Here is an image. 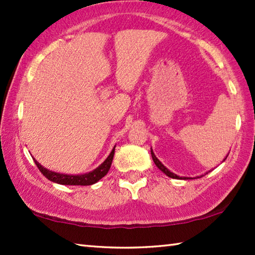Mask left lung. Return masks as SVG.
<instances>
[{
    "label": "left lung",
    "mask_w": 255,
    "mask_h": 255,
    "mask_svg": "<svg viewBox=\"0 0 255 255\" xmlns=\"http://www.w3.org/2000/svg\"><path fill=\"white\" fill-rule=\"evenodd\" d=\"M150 154H152V158H153V161H154V163H155V165H156L159 170H161L164 174H166L167 176H170V178H172V179H178V180H191V179H193V178H188V176H179V175H176L175 173H173V172H171L169 169H167V167H165L162 164V162L159 161V159L155 156V154H154V152H153V149L150 148ZM230 154V153H228ZM227 158V156L224 158V161H225V159ZM208 173V172H206L205 174H207ZM205 174H202V175H200V176H197V178H201V176H204Z\"/></svg>",
    "instance_id": "1"
}]
</instances>
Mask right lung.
Here are the masks:
<instances>
[{"label":"right lung","mask_w":255,"mask_h":255,"mask_svg":"<svg viewBox=\"0 0 255 255\" xmlns=\"http://www.w3.org/2000/svg\"><path fill=\"white\" fill-rule=\"evenodd\" d=\"M115 148L116 146H114V148H112L110 154L108 155V157L97 167V169H94L84 174L58 173V172H54L46 169V167L42 166L39 162H37L36 158L34 157L32 158L34 163H36V165L38 166V169L40 170L41 173L44 174L47 179L50 180L51 182L63 184V185H91V184L97 183L99 180H101L103 176L109 172L111 163H112V158H114V155H115Z\"/></svg>","instance_id":"add662e5"}]
</instances>
